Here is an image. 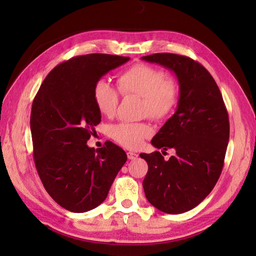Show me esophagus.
Returning <instances> with one entry per match:
<instances>
[{
    "instance_id": "34e87169",
    "label": "esophagus",
    "mask_w": 256,
    "mask_h": 256,
    "mask_svg": "<svg viewBox=\"0 0 256 256\" xmlns=\"http://www.w3.org/2000/svg\"><path fill=\"white\" fill-rule=\"evenodd\" d=\"M138 157V155L136 153H134V152H128V160H136Z\"/></svg>"
}]
</instances>
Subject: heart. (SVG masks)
I'll list each match as a JSON object with an SVG mask.
<instances>
[{
  "label": "heart",
  "instance_id": "1",
  "mask_svg": "<svg viewBox=\"0 0 256 256\" xmlns=\"http://www.w3.org/2000/svg\"><path fill=\"white\" fill-rule=\"evenodd\" d=\"M116 84L123 96L135 94L142 96L143 114L154 120H164L175 110L179 99V86L165 72L146 64H138L125 69L118 76ZM96 106L102 116H113L118 104V94L106 81H99L94 88ZM152 134L146 123L121 122L110 128L111 138L120 145L135 150L143 144Z\"/></svg>",
  "mask_w": 256,
  "mask_h": 256
}]
</instances>
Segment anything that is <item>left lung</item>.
Instances as JSON below:
<instances>
[{
	"label": "left lung",
	"instance_id": "1",
	"mask_svg": "<svg viewBox=\"0 0 256 256\" xmlns=\"http://www.w3.org/2000/svg\"><path fill=\"white\" fill-rule=\"evenodd\" d=\"M172 70L179 84L177 110L152 140L156 148H174L140 156L148 162L143 188L148 202L165 214L194 209L216 186L229 142V116L214 79L194 59L170 52L142 57ZM165 153V152H162Z\"/></svg>",
	"mask_w": 256,
	"mask_h": 256
}]
</instances>
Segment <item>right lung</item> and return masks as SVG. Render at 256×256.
I'll list each match as a JSON object with an SVG mask.
<instances>
[{"mask_svg":"<svg viewBox=\"0 0 256 256\" xmlns=\"http://www.w3.org/2000/svg\"><path fill=\"white\" fill-rule=\"evenodd\" d=\"M128 60L106 54L74 57L48 74L32 101L36 170L46 192L66 210L80 214L101 204L128 160L108 140L98 150L86 142L101 122L94 100L96 84Z\"/></svg>","mask_w":256,"mask_h":256,"instance_id":"add662e5","label":"right lung"}]
</instances>
